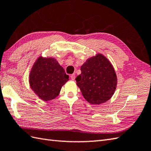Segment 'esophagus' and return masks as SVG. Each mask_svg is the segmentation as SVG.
<instances>
[{
  "label": "esophagus",
  "instance_id": "esophagus-1",
  "mask_svg": "<svg viewBox=\"0 0 151 151\" xmlns=\"http://www.w3.org/2000/svg\"><path fill=\"white\" fill-rule=\"evenodd\" d=\"M70 76H71V78L72 80H75V74H72Z\"/></svg>",
  "mask_w": 151,
  "mask_h": 151
}]
</instances>
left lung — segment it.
Segmentation results:
<instances>
[{
    "mask_svg": "<svg viewBox=\"0 0 151 151\" xmlns=\"http://www.w3.org/2000/svg\"><path fill=\"white\" fill-rule=\"evenodd\" d=\"M76 85L89 104L100 105L113 96L117 86V76L111 62L101 53L90 57L80 68Z\"/></svg>",
    "mask_w": 151,
    "mask_h": 151,
    "instance_id": "left-lung-1",
    "label": "left lung"
}]
</instances>
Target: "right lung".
Returning <instances> with one entry per match:
<instances>
[{
	"label": "right lung",
	"instance_id": "add662e5",
	"mask_svg": "<svg viewBox=\"0 0 151 151\" xmlns=\"http://www.w3.org/2000/svg\"><path fill=\"white\" fill-rule=\"evenodd\" d=\"M68 80L69 76L57 59L42 56L35 62L29 75L31 89L45 101L58 96L62 87Z\"/></svg>",
	"mask_w": 151,
	"mask_h": 151
}]
</instances>
